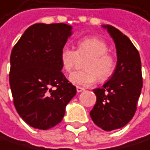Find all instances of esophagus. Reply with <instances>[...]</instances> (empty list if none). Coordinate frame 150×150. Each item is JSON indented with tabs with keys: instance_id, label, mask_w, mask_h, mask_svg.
<instances>
[{
	"instance_id": "34e87169",
	"label": "esophagus",
	"mask_w": 150,
	"mask_h": 150,
	"mask_svg": "<svg viewBox=\"0 0 150 150\" xmlns=\"http://www.w3.org/2000/svg\"><path fill=\"white\" fill-rule=\"evenodd\" d=\"M76 89H77V91H78V92H81V91H84V88H83V87H80V86H77Z\"/></svg>"
}]
</instances>
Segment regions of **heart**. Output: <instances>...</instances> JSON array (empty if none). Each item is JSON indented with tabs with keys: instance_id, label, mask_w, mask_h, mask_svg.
Returning <instances> with one entry per match:
<instances>
[{
	"instance_id": "b5f03b06",
	"label": "heart",
	"mask_w": 150,
	"mask_h": 150,
	"mask_svg": "<svg viewBox=\"0 0 150 150\" xmlns=\"http://www.w3.org/2000/svg\"><path fill=\"white\" fill-rule=\"evenodd\" d=\"M76 51L65 47L60 52L62 69L71 72L75 67L79 57H88L84 60V70L76 71L70 76V81L74 84L89 86L98 79L103 82L107 80L116 69V58L110 52L107 42L98 37L89 36L79 40Z\"/></svg>"
}]
</instances>
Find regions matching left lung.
Wrapping results in <instances>:
<instances>
[{
	"label": "left lung",
	"mask_w": 150,
	"mask_h": 150,
	"mask_svg": "<svg viewBox=\"0 0 150 150\" xmlns=\"http://www.w3.org/2000/svg\"><path fill=\"white\" fill-rule=\"evenodd\" d=\"M113 38L117 54L114 74L102 88L94 89L97 101L90 115L105 131L126 125L135 115L142 88L139 52L130 40L111 26H104Z\"/></svg>",
	"instance_id": "left-lung-1"
}]
</instances>
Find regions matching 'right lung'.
<instances>
[{
	"mask_svg": "<svg viewBox=\"0 0 150 150\" xmlns=\"http://www.w3.org/2000/svg\"><path fill=\"white\" fill-rule=\"evenodd\" d=\"M65 23L33 24L25 31L10 56L9 84L20 117L39 129L62 121L77 90L61 71L60 52L71 34Z\"/></svg>",
	"mask_w": 150,
	"mask_h": 150,
	"instance_id": "1",
	"label": "right lung"
}]
</instances>
